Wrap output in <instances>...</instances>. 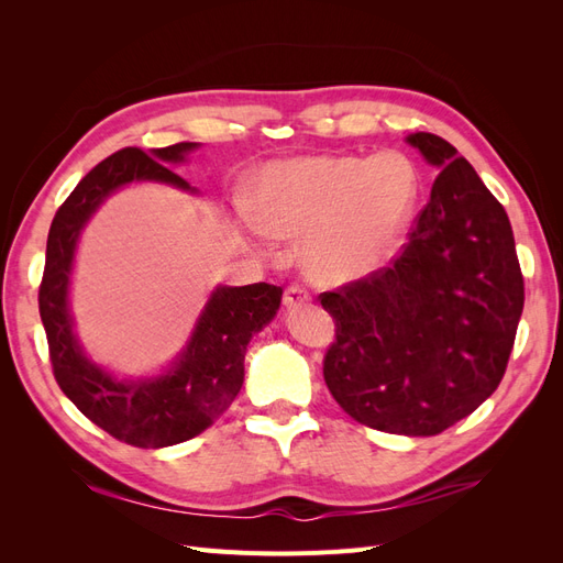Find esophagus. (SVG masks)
<instances>
[{
    "instance_id": "obj_1",
    "label": "esophagus",
    "mask_w": 563,
    "mask_h": 563,
    "mask_svg": "<svg viewBox=\"0 0 563 563\" xmlns=\"http://www.w3.org/2000/svg\"><path fill=\"white\" fill-rule=\"evenodd\" d=\"M312 298L305 291L302 286H288L284 291V305L286 308H300V305H308Z\"/></svg>"
}]
</instances>
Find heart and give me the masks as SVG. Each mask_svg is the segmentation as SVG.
Here are the masks:
<instances>
[{"label": "heart", "mask_w": 563, "mask_h": 563, "mask_svg": "<svg viewBox=\"0 0 563 563\" xmlns=\"http://www.w3.org/2000/svg\"><path fill=\"white\" fill-rule=\"evenodd\" d=\"M420 197L418 164L399 150L319 155L267 166L255 232L305 240L302 263L323 284L371 275L397 251Z\"/></svg>", "instance_id": "heart-1"}]
</instances>
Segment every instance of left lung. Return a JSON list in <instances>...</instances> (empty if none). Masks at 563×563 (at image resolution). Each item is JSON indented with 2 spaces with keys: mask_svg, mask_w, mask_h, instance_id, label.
I'll use <instances>...</instances> for the list:
<instances>
[{
  "mask_svg": "<svg viewBox=\"0 0 563 563\" xmlns=\"http://www.w3.org/2000/svg\"><path fill=\"white\" fill-rule=\"evenodd\" d=\"M406 143L439 176L391 267L319 296L335 321L323 380L366 428L434 437L500 385L523 277L509 218L472 164L434 133Z\"/></svg>",
  "mask_w": 563,
  "mask_h": 563,
  "instance_id": "obj_1",
  "label": "left lung"
}]
</instances>
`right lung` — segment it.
<instances>
[{
	"label": "right lung",
	"mask_w": 563,
	"mask_h": 563,
	"mask_svg": "<svg viewBox=\"0 0 563 563\" xmlns=\"http://www.w3.org/2000/svg\"><path fill=\"white\" fill-rule=\"evenodd\" d=\"M199 143L150 150L124 147L93 166L56 211L46 240L40 317L54 376L65 397L114 439L139 449H164L201 434L228 411L244 385L249 340L275 319L282 288L272 284L218 286L176 362L159 376L122 380L91 362L75 333L70 277L89 218L129 183H164L197 192L166 164H183Z\"/></svg>",
	"instance_id": "obj_1"
}]
</instances>
